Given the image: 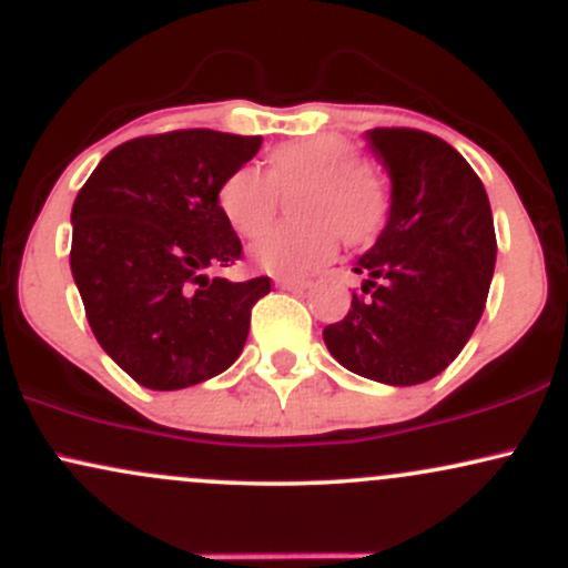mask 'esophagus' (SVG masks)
Segmentation results:
<instances>
[{"label": "esophagus", "mask_w": 568, "mask_h": 568, "mask_svg": "<svg viewBox=\"0 0 568 568\" xmlns=\"http://www.w3.org/2000/svg\"><path fill=\"white\" fill-rule=\"evenodd\" d=\"M275 285H277V288H283V291H306V288H312L310 280H293V277H277Z\"/></svg>", "instance_id": "esophagus-1"}]
</instances>
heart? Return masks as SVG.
Segmentation results:
<instances>
[{"label":"heart","instance_id":"heart-1","mask_svg":"<svg viewBox=\"0 0 568 568\" xmlns=\"http://www.w3.org/2000/svg\"><path fill=\"white\" fill-rule=\"evenodd\" d=\"M302 189L291 202L293 224H280L253 245V262L280 277H302L334 262L338 240L368 247L393 219V179L336 133L280 143L258 168H237L221 181L219 207L240 237H258L275 219L280 194Z\"/></svg>","mask_w":568,"mask_h":568}]
</instances>
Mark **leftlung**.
<instances>
[{
    "label": "left lung",
    "mask_w": 568,
    "mask_h": 568,
    "mask_svg": "<svg viewBox=\"0 0 568 568\" xmlns=\"http://www.w3.org/2000/svg\"><path fill=\"white\" fill-rule=\"evenodd\" d=\"M368 141L393 175V219L355 266L363 291L323 338L352 374L408 387L448 368L473 336L497 234L486 189L452 143L416 128H374Z\"/></svg>",
    "instance_id": "obj_1"
}]
</instances>
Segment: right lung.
<instances>
[{
	"mask_svg": "<svg viewBox=\"0 0 568 568\" xmlns=\"http://www.w3.org/2000/svg\"><path fill=\"white\" fill-rule=\"evenodd\" d=\"M262 135L192 128L112 149L71 207V275L106 355L149 389H184L221 374L245 347L270 277H207L243 243L219 186Z\"/></svg>",
	"mask_w": 568,
	"mask_h": 568,
	"instance_id": "1",
	"label": "right lung"
}]
</instances>
